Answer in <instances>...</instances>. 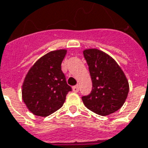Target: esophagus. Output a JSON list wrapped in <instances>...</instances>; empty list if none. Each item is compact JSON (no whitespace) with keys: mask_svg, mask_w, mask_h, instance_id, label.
Listing matches in <instances>:
<instances>
[{"mask_svg":"<svg viewBox=\"0 0 148 148\" xmlns=\"http://www.w3.org/2000/svg\"><path fill=\"white\" fill-rule=\"evenodd\" d=\"M72 89H73V91L74 92H78V90H79V88H78V86H73L72 87Z\"/></svg>","mask_w":148,"mask_h":148,"instance_id":"34e87169","label":"esophagus"}]
</instances>
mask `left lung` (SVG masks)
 Instances as JSON below:
<instances>
[{
    "label": "left lung",
    "instance_id": "8db88e82",
    "mask_svg": "<svg viewBox=\"0 0 148 148\" xmlns=\"http://www.w3.org/2000/svg\"><path fill=\"white\" fill-rule=\"evenodd\" d=\"M92 80L91 93L82 99L89 110L99 115H109L124 104L129 83L120 66L110 55L98 49L83 51Z\"/></svg>",
    "mask_w": 148,
    "mask_h": 148
}]
</instances>
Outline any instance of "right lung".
Returning a JSON list of instances; mask_svg holds the SVG:
<instances>
[{
  "mask_svg": "<svg viewBox=\"0 0 148 148\" xmlns=\"http://www.w3.org/2000/svg\"><path fill=\"white\" fill-rule=\"evenodd\" d=\"M66 49L47 53L35 62L24 79L22 99L29 110L46 117L60 109L71 87L62 71V62Z\"/></svg>",
  "mask_w": 148,
  "mask_h": 148,
  "instance_id": "add662e5",
  "label": "right lung"
}]
</instances>
